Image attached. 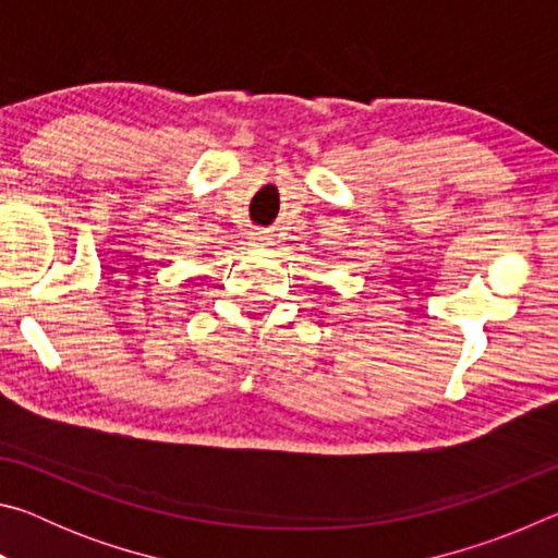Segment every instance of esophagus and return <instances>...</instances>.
<instances>
[{
    "instance_id": "1",
    "label": "esophagus",
    "mask_w": 558,
    "mask_h": 558,
    "mask_svg": "<svg viewBox=\"0 0 558 558\" xmlns=\"http://www.w3.org/2000/svg\"><path fill=\"white\" fill-rule=\"evenodd\" d=\"M270 243H272V239H270L268 231H260V229L251 231V245H258V248H266V245H270Z\"/></svg>"
}]
</instances>
